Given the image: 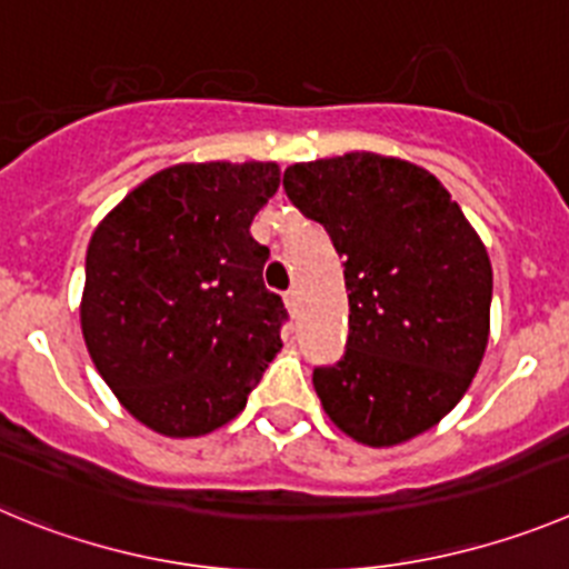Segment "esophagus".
I'll use <instances>...</instances> for the list:
<instances>
[{
  "label": "esophagus",
  "instance_id": "esophagus-1",
  "mask_svg": "<svg viewBox=\"0 0 569 569\" xmlns=\"http://www.w3.org/2000/svg\"><path fill=\"white\" fill-rule=\"evenodd\" d=\"M283 300H286V309H289L291 315H297V309H300V297H297V291L295 289L286 291Z\"/></svg>",
  "mask_w": 569,
  "mask_h": 569
}]
</instances>
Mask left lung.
Instances as JSON below:
<instances>
[{
  "label": "left lung",
  "instance_id": "1",
  "mask_svg": "<svg viewBox=\"0 0 569 569\" xmlns=\"http://www.w3.org/2000/svg\"><path fill=\"white\" fill-rule=\"evenodd\" d=\"M283 189L346 258V355L311 377L322 408L371 448L419 437L457 408L482 366L488 249L437 176L402 158L291 163Z\"/></svg>",
  "mask_w": 569,
  "mask_h": 569
}]
</instances>
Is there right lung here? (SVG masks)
Returning a JSON list of instances; mask_svg holds the SVG:
<instances>
[{"mask_svg":"<svg viewBox=\"0 0 569 569\" xmlns=\"http://www.w3.org/2000/svg\"><path fill=\"white\" fill-rule=\"evenodd\" d=\"M280 187L274 161L176 163L96 227L81 335L121 406L172 439L203 437L247 406L283 342L269 249L249 234Z\"/></svg>","mask_w":569,"mask_h":569,"instance_id":"1","label":"right lung"}]
</instances>
